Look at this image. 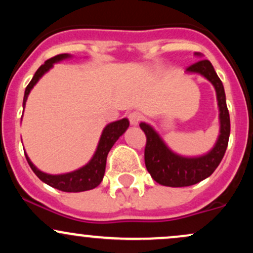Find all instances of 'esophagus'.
Returning <instances> with one entry per match:
<instances>
[{
  "mask_svg": "<svg viewBox=\"0 0 253 253\" xmlns=\"http://www.w3.org/2000/svg\"><path fill=\"white\" fill-rule=\"evenodd\" d=\"M128 120H129L130 125L135 126V125H138L141 120H143V115L138 112H132L128 114Z\"/></svg>",
  "mask_w": 253,
  "mask_h": 253,
  "instance_id": "34e87169",
  "label": "esophagus"
}]
</instances>
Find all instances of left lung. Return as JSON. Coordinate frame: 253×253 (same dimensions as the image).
I'll list each match as a JSON object with an SVG mask.
<instances>
[{
    "label": "left lung",
    "instance_id": "8db88e82",
    "mask_svg": "<svg viewBox=\"0 0 253 253\" xmlns=\"http://www.w3.org/2000/svg\"><path fill=\"white\" fill-rule=\"evenodd\" d=\"M200 56V53H196ZM187 71L201 74L213 84L216 90L220 110V135L215 146L207 155L197 158H184L167 147L155 129L141 123L140 128L146 135L145 165L151 177L157 183L167 187H189L210 177L219 167L228 145L231 124L226 104V95L221 80L217 77L210 60L200 59L188 66Z\"/></svg>",
    "mask_w": 253,
    "mask_h": 253
}]
</instances>
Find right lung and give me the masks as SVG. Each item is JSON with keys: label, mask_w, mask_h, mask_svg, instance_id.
I'll list each match as a JSON object with an SVG mask.
<instances>
[{"label": "right lung", "mask_w": 253, "mask_h": 253, "mask_svg": "<svg viewBox=\"0 0 253 253\" xmlns=\"http://www.w3.org/2000/svg\"><path fill=\"white\" fill-rule=\"evenodd\" d=\"M68 57L70 56L66 53L58 54V56H54L50 58L48 60H46V62L38 69L36 74H34L33 78H32V81L28 83V85L26 86L24 96V108L31 89L36 85V83L40 80V77H42L46 71L50 70L52 66H53V63L59 62V60L65 59V58ZM128 126L129 123L127 119H123V120H119L115 121V123L107 125L106 128L103 129L102 135H101L96 152H95L91 161H90L85 167L81 168V169H78L76 171H72V172L64 173V175H48V173L42 172L40 170H38L37 168L32 164V162L30 161L27 155H26V159H27L28 164H30L33 172L36 173L42 182L51 185V187L56 188L58 190L66 191V193H80V191L94 189V188H96L97 185L102 182L104 170H106L107 156H108L110 149H112L113 145L115 144V141L118 140L119 136L123 135L125 130L128 128Z\"/></svg>", "instance_id": "1"}]
</instances>
